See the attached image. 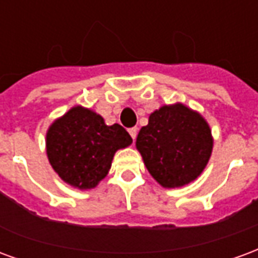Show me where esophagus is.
<instances>
[{"instance_id":"1","label":"esophagus","mask_w":258,"mask_h":258,"mask_svg":"<svg viewBox=\"0 0 258 258\" xmlns=\"http://www.w3.org/2000/svg\"><path fill=\"white\" fill-rule=\"evenodd\" d=\"M128 133H130V135H131V138H133V140H135L137 133H138V128H137V127H133V128L128 130Z\"/></svg>"}]
</instances>
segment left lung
I'll return each mask as SVG.
<instances>
[{
	"instance_id": "obj_1",
	"label": "left lung",
	"mask_w": 258,
	"mask_h": 258,
	"mask_svg": "<svg viewBox=\"0 0 258 258\" xmlns=\"http://www.w3.org/2000/svg\"><path fill=\"white\" fill-rule=\"evenodd\" d=\"M135 145L148 171L163 188H179L205 170L213 151V137L200 113L175 103L152 113Z\"/></svg>"
}]
</instances>
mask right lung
Here are the masks:
<instances>
[{"instance_id": "obj_1", "label": "right lung", "mask_w": 258, "mask_h": 258, "mask_svg": "<svg viewBox=\"0 0 258 258\" xmlns=\"http://www.w3.org/2000/svg\"><path fill=\"white\" fill-rule=\"evenodd\" d=\"M133 138L120 124L106 125L101 114L83 106L72 107L47 131V156L64 182L92 189L110 170L114 153Z\"/></svg>"}]
</instances>
